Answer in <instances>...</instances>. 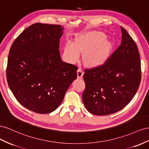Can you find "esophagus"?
<instances>
[{
    "label": "esophagus",
    "instance_id": "obj_1",
    "mask_svg": "<svg viewBox=\"0 0 149 149\" xmlns=\"http://www.w3.org/2000/svg\"><path fill=\"white\" fill-rule=\"evenodd\" d=\"M83 75H84V73L82 72V70L81 69H79L77 70V77L79 79H82L83 77Z\"/></svg>",
    "mask_w": 149,
    "mask_h": 149
}]
</instances>
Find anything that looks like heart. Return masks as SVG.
Masks as SVG:
<instances>
[{
  "label": "heart",
  "mask_w": 149,
  "mask_h": 149,
  "mask_svg": "<svg viewBox=\"0 0 149 149\" xmlns=\"http://www.w3.org/2000/svg\"><path fill=\"white\" fill-rule=\"evenodd\" d=\"M105 39L104 33L92 32L78 38L75 44L67 42L64 47L66 60L70 63H75L81 52L86 65L97 66L102 64L107 60L110 50V43Z\"/></svg>",
  "instance_id": "b5f03b06"
}]
</instances>
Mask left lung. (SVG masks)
I'll list each match as a JSON object with an SVG mask.
<instances>
[{
    "mask_svg": "<svg viewBox=\"0 0 149 149\" xmlns=\"http://www.w3.org/2000/svg\"><path fill=\"white\" fill-rule=\"evenodd\" d=\"M121 44L104 65L86 69L82 100L88 111L107 116L122 109L132 99L141 80L137 47L121 27Z\"/></svg>",
    "mask_w": 149,
    "mask_h": 149,
    "instance_id": "1",
    "label": "left lung"
}]
</instances>
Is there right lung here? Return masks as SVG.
<instances>
[{
    "instance_id": "obj_1",
    "label": "right lung",
    "mask_w": 149,
    "mask_h": 149,
    "mask_svg": "<svg viewBox=\"0 0 149 149\" xmlns=\"http://www.w3.org/2000/svg\"><path fill=\"white\" fill-rule=\"evenodd\" d=\"M63 31L59 25L32 24L16 38L9 51L8 87L21 105L38 113L56 110L77 79V67L61 57Z\"/></svg>"
}]
</instances>
